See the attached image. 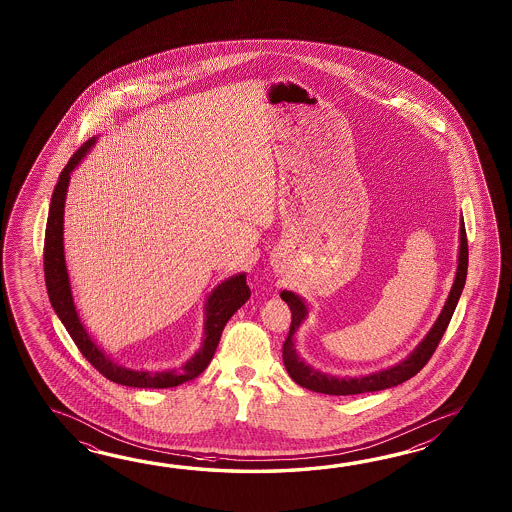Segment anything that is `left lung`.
<instances>
[{"label":"left lung","instance_id":"obj_1","mask_svg":"<svg viewBox=\"0 0 512 512\" xmlns=\"http://www.w3.org/2000/svg\"><path fill=\"white\" fill-rule=\"evenodd\" d=\"M459 230L461 232H459V263H457L456 280H454L452 291L448 294V300H446L441 315L435 320L434 327L430 329L426 338H423V342L414 349V353L408 359L403 360L401 364L388 368V370L377 371V373H371L366 377H357V379H337V377L320 373V371L313 370L311 366H307L304 360L298 357L293 342L294 333L304 322L307 309H305V304L300 296H296L291 291H283L280 296L291 307V313H293L289 335L285 338L282 349L283 364L287 368V373L291 375V379L311 392L327 393V395H357V393L379 392V390L403 384L404 381L412 379L414 375L423 370L426 362L432 359L441 338L445 335L446 327L450 324V318L456 311L457 300L463 293L465 280H467L468 241L463 219H461Z\"/></svg>","mask_w":512,"mask_h":512}]
</instances>
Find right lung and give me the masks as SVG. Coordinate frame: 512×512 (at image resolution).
Listing matches in <instances>:
<instances>
[{
  "label": "right lung",
  "instance_id": "add662e5",
  "mask_svg": "<svg viewBox=\"0 0 512 512\" xmlns=\"http://www.w3.org/2000/svg\"><path fill=\"white\" fill-rule=\"evenodd\" d=\"M93 144L95 139H89L78 148L77 152L73 153V157L69 159L66 168L58 177L55 192L51 197L44 240V274L47 294H49L51 305L55 307L56 315L66 326L67 333L75 340L80 353L106 379L122 386H131V388H174L183 382L196 379L197 375L205 371L218 349L223 327L227 326L230 316L249 300L251 289L247 285L245 274H238L212 291L208 296L203 344L181 370L135 371L122 368L113 360H109L102 353V349H98L97 344L89 338L78 318L71 285H69V276H67L66 258H64V205H66L67 186H69L71 172L77 168V164L84 159V155Z\"/></svg>",
  "mask_w": 512,
  "mask_h": 512
}]
</instances>
